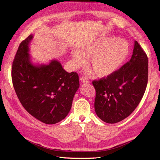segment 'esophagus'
Segmentation results:
<instances>
[{"instance_id": "esophagus-1", "label": "esophagus", "mask_w": 160, "mask_h": 160, "mask_svg": "<svg viewBox=\"0 0 160 160\" xmlns=\"http://www.w3.org/2000/svg\"><path fill=\"white\" fill-rule=\"evenodd\" d=\"M80 80H81V83H89V80L85 76H82L81 77Z\"/></svg>"}]
</instances>
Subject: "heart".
Instances as JSON below:
<instances>
[{"label": "heart", "instance_id": "obj_1", "mask_svg": "<svg viewBox=\"0 0 160 160\" xmlns=\"http://www.w3.org/2000/svg\"><path fill=\"white\" fill-rule=\"evenodd\" d=\"M130 47L128 42L116 37H104L82 47L80 51L71 52L77 67L84 64V58L89 59L88 65L99 77H108L118 71L128 58Z\"/></svg>", "mask_w": 160, "mask_h": 160}]
</instances>
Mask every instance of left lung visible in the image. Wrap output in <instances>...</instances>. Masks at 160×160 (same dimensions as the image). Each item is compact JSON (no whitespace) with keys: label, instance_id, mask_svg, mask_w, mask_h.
Masks as SVG:
<instances>
[{"label":"left lung","instance_id":"obj_1","mask_svg":"<svg viewBox=\"0 0 160 160\" xmlns=\"http://www.w3.org/2000/svg\"><path fill=\"white\" fill-rule=\"evenodd\" d=\"M148 80V57L135 41L128 62L113 74L92 82L96 91L94 106L97 115L108 123L128 118L141 101Z\"/></svg>","mask_w":160,"mask_h":160}]
</instances>
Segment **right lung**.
I'll return each instance as SVG.
<instances>
[{
  "instance_id": "right-lung-1",
  "label": "right lung",
  "mask_w": 160,
  "mask_h": 160,
  "mask_svg": "<svg viewBox=\"0 0 160 160\" xmlns=\"http://www.w3.org/2000/svg\"><path fill=\"white\" fill-rule=\"evenodd\" d=\"M30 35L19 45L12 66V81L18 98L27 112L46 124L65 119L79 88L78 74L63 69L60 62L34 65L31 61Z\"/></svg>"
}]
</instances>
